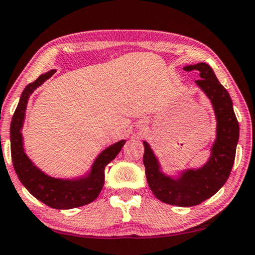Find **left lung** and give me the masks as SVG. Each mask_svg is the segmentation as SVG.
Instances as JSON below:
<instances>
[{
    "label": "left lung",
    "mask_w": 255,
    "mask_h": 255,
    "mask_svg": "<svg viewBox=\"0 0 255 255\" xmlns=\"http://www.w3.org/2000/svg\"><path fill=\"white\" fill-rule=\"evenodd\" d=\"M200 75L196 85L206 95L214 110L216 136L207 161L200 167L182 168L173 174L164 172L150 144L143 140L147 184L159 200L180 207L199 205L214 196L226 183L233 168L239 138V125L235 116L233 101L227 89L206 63L183 67Z\"/></svg>",
    "instance_id": "obj_1"
}]
</instances>
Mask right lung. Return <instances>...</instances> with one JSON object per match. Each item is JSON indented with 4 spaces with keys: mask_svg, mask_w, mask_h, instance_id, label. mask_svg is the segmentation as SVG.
<instances>
[{
    "mask_svg": "<svg viewBox=\"0 0 255 255\" xmlns=\"http://www.w3.org/2000/svg\"><path fill=\"white\" fill-rule=\"evenodd\" d=\"M55 72L56 70H50L41 74L35 81L26 86L21 93L10 126L11 157L18 178L30 195L51 208L71 210L89 204L97 198L104 185L105 167L117 157L126 139H121L104 149L95 158L90 168L78 176L54 177L34 164L25 151L21 132L26 109L34 90L51 78Z\"/></svg>",
    "mask_w": 255,
    "mask_h": 255,
    "instance_id": "right-lung-1",
    "label": "right lung"
}]
</instances>
